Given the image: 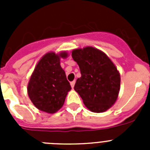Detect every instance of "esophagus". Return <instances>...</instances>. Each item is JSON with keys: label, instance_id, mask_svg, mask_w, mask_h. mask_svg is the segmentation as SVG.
Returning <instances> with one entry per match:
<instances>
[{"label": "esophagus", "instance_id": "1", "mask_svg": "<svg viewBox=\"0 0 150 150\" xmlns=\"http://www.w3.org/2000/svg\"><path fill=\"white\" fill-rule=\"evenodd\" d=\"M74 85H75V81L71 82V87H72V88H74Z\"/></svg>", "mask_w": 150, "mask_h": 150}]
</instances>
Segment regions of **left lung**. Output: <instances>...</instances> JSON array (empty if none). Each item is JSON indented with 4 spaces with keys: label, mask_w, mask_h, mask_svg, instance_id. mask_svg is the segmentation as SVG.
<instances>
[{
    "label": "left lung",
    "mask_w": 150,
    "mask_h": 150,
    "mask_svg": "<svg viewBox=\"0 0 150 150\" xmlns=\"http://www.w3.org/2000/svg\"><path fill=\"white\" fill-rule=\"evenodd\" d=\"M72 57L81 73L74 90L85 106L94 112L109 110L117 100L121 82L114 64L104 52L92 46L74 50Z\"/></svg>",
    "instance_id": "obj_1"
}]
</instances>
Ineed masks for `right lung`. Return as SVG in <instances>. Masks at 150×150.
I'll list each match as a JSON object with an SVG mask.
<instances>
[{
	"label": "right lung",
	"instance_id": "add662e5",
	"mask_svg": "<svg viewBox=\"0 0 150 150\" xmlns=\"http://www.w3.org/2000/svg\"><path fill=\"white\" fill-rule=\"evenodd\" d=\"M68 56L67 52L45 54L37 64L28 84V95L38 110L55 113L63 106L66 96L71 89L61 59Z\"/></svg>",
	"mask_w": 150,
	"mask_h": 150
}]
</instances>
